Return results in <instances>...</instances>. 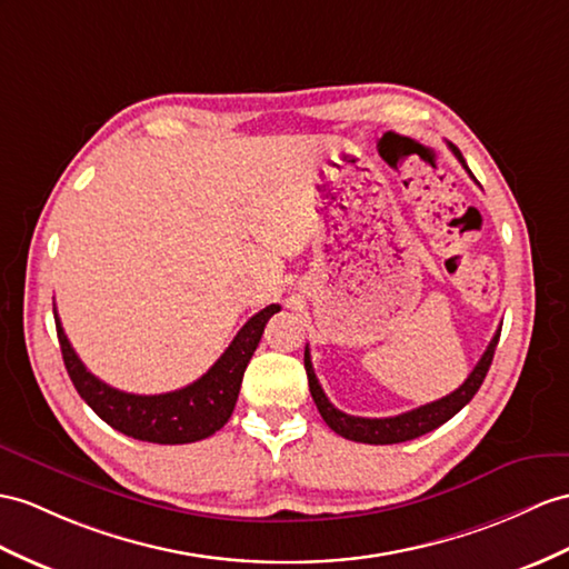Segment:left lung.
<instances>
[{"mask_svg": "<svg viewBox=\"0 0 569 569\" xmlns=\"http://www.w3.org/2000/svg\"><path fill=\"white\" fill-rule=\"evenodd\" d=\"M449 147L456 154V159L463 163V169L470 173V169L466 166V159L461 157V151L453 144H449ZM500 330L502 328H497L495 338L488 345V350L482 352L480 362L473 367V371L468 373V379L459 386V389L445 398L435 400V403H427V406H420L415 410H408L403 415H396V418H355V415L338 410L323 393L321 383H318L313 367H311V352L307 348L303 350V367H307L309 391H311L313 403H316L318 412H321L326 425L332 429V432L345 437V439L362 441V445H398V441L422 437L427 432H432V429H437L439 425L451 420L453 415L459 412L468 403V400L478 393V389L482 386L485 377H488V369L492 365L497 340H500Z\"/></svg>", "mask_w": 569, "mask_h": 569, "instance_id": "obj_1", "label": "left lung"}]
</instances>
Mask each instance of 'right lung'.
<instances>
[{"label": "right lung", "mask_w": 569, "mask_h": 569, "mask_svg": "<svg viewBox=\"0 0 569 569\" xmlns=\"http://www.w3.org/2000/svg\"><path fill=\"white\" fill-rule=\"evenodd\" d=\"M277 311H280V303H270L253 318H248L224 355L207 369V373L186 389L159 396L124 393L96 379L69 345L58 311H54V326H58V340L69 379L103 422L122 435L151 441V445H190V441L212 437L231 418L241 391L243 371L251 362L266 323Z\"/></svg>", "instance_id": "right-lung-1"}]
</instances>
